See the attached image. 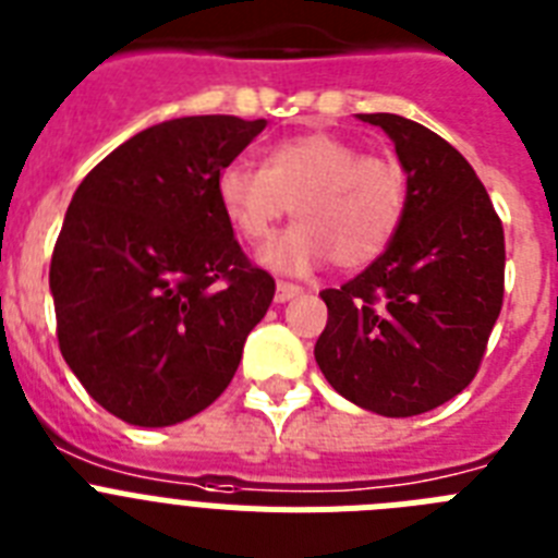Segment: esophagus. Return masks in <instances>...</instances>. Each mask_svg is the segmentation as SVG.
Wrapping results in <instances>:
<instances>
[{"mask_svg": "<svg viewBox=\"0 0 558 558\" xmlns=\"http://www.w3.org/2000/svg\"><path fill=\"white\" fill-rule=\"evenodd\" d=\"M303 292L298 283H289V280H278V286H275V303H286V300L298 298V294Z\"/></svg>", "mask_w": 558, "mask_h": 558, "instance_id": "esophagus-1", "label": "esophagus"}]
</instances>
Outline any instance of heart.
Here are the masks:
<instances>
[{
  "instance_id": "obj_1",
  "label": "heart",
  "mask_w": 558,
  "mask_h": 558,
  "mask_svg": "<svg viewBox=\"0 0 558 558\" xmlns=\"http://www.w3.org/2000/svg\"><path fill=\"white\" fill-rule=\"evenodd\" d=\"M216 198L230 227L264 244L292 210L298 225L266 246L264 264L286 272L331 258L337 269H365L399 235L407 173L396 159L362 154L345 137L308 132L266 151L264 168L244 159L216 177Z\"/></svg>"
}]
</instances>
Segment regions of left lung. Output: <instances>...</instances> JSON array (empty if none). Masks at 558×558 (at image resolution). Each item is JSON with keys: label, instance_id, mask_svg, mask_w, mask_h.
<instances>
[{"label": "left lung", "instance_id": "1", "mask_svg": "<svg viewBox=\"0 0 558 558\" xmlns=\"http://www.w3.org/2000/svg\"><path fill=\"white\" fill-rule=\"evenodd\" d=\"M393 140L407 210L381 258L326 289L328 323L314 360L339 396L407 418L469 387L500 317L506 235L472 165L421 123L360 114Z\"/></svg>", "mask_w": 558, "mask_h": 558}]
</instances>
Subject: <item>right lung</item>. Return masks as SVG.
<instances>
[{
    "label": "right lung",
    "mask_w": 558,
    "mask_h": 558,
    "mask_svg": "<svg viewBox=\"0 0 558 558\" xmlns=\"http://www.w3.org/2000/svg\"><path fill=\"white\" fill-rule=\"evenodd\" d=\"M266 120L151 125L86 173L52 250L58 348L86 393L134 426L219 399L275 298L216 198V177Z\"/></svg>",
    "instance_id": "right-lung-1"
}]
</instances>
